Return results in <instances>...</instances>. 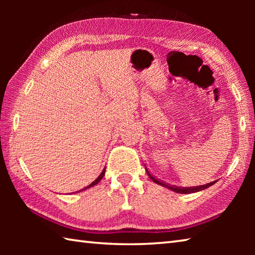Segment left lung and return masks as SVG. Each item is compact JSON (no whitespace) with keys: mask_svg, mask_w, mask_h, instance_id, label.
<instances>
[{"mask_svg":"<svg viewBox=\"0 0 255 255\" xmlns=\"http://www.w3.org/2000/svg\"><path fill=\"white\" fill-rule=\"evenodd\" d=\"M146 172H147V174L150 179H152V181H154L155 183H157L159 185H163V187H165L167 189L172 190V191H174L176 193H193V192H198V191H201V190H205L208 187H210V185H213L215 183V181H213V182L210 183H207V184H204V185H198V187H190V188H180V187H175V185H171V184H166L165 182H162V181H159L157 179H155L153 175H150V173L148 172V170L146 169L145 167Z\"/></svg>","mask_w":255,"mask_h":255,"instance_id":"left-lung-1","label":"left lung"}]
</instances>
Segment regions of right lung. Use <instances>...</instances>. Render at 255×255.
<instances>
[{
	"instance_id": "obj_1",
	"label": "right lung",
	"mask_w": 255,
	"mask_h": 255,
	"mask_svg": "<svg viewBox=\"0 0 255 255\" xmlns=\"http://www.w3.org/2000/svg\"><path fill=\"white\" fill-rule=\"evenodd\" d=\"M105 173H106V169H103V171L101 172V174H100V175H99V176H98V178H97L96 180H94V181H93V182H92L91 184H90V185H88V187H85L84 189H82V190L89 189V188H91V187H93V185H96V184H98V183H99V182H100V181L102 180V178H103V176H105ZM80 191H81V190H80Z\"/></svg>"
}]
</instances>
